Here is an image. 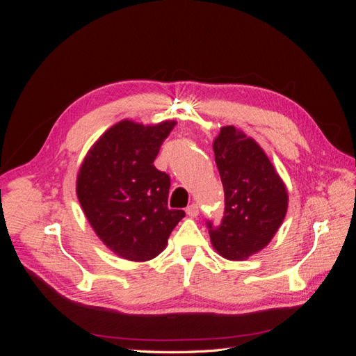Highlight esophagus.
I'll list each match as a JSON object with an SVG mask.
<instances>
[{"instance_id":"34e87169","label":"esophagus","mask_w":356,"mask_h":356,"mask_svg":"<svg viewBox=\"0 0 356 356\" xmlns=\"http://www.w3.org/2000/svg\"><path fill=\"white\" fill-rule=\"evenodd\" d=\"M186 212H187L188 217H191V218H196L197 215H199V207H197L196 203H193V204H190V207L186 209Z\"/></svg>"}]
</instances>
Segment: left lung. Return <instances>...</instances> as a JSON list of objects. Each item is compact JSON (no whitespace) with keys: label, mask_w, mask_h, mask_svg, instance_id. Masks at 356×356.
Wrapping results in <instances>:
<instances>
[{"label":"left lung","mask_w":356,"mask_h":356,"mask_svg":"<svg viewBox=\"0 0 356 356\" xmlns=\"http://www.w3.org/2000/svg\"><path fill=\"white\" fill-rule=\"evenodd\" d=\"M213 153L225 207L218 227L207 221L211 242L221 257L242 261L261 251L281 227L286 187L261 147L234 126L221 127Z\"/></svg>","instance_id":"1"}]
</instances>
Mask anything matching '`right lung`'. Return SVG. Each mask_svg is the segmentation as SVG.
Wrapping results in <instances>:
<instances>
[{
	"label": "right lung",
	"mask_w": 356,
	"mask_h": 356,
	"mask_svg": "<svg viewBox=\"0 0 356 356\" xmlns=\"http://www.w3.org/2000/svg\"><path fill=\"white\" fill-rule=\"evenodd\" d=\"M175 124L122 120L93 144L79 170L77 197L86 218L124 260L157 257L186 217L184 211L168 208L170 178L153 165Z\"/></svg>",
	"instance_id": "add662e5"
}]
</instances>
